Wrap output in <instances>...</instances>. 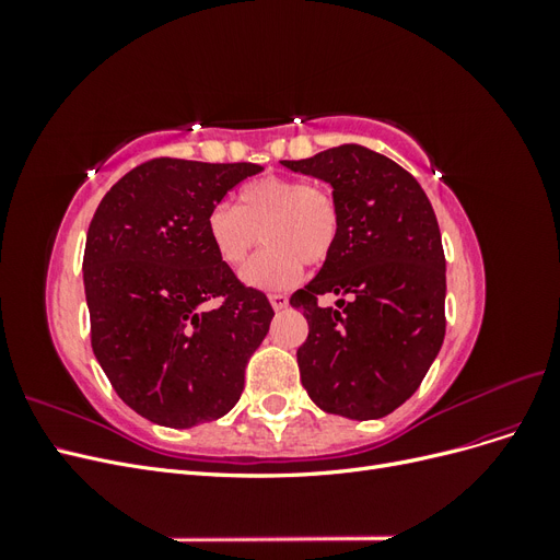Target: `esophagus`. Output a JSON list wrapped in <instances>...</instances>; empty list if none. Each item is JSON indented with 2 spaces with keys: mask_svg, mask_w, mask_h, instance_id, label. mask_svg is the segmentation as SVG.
<instances>
[{
  "mask_svg": "<svg viewBox=\"0 0 560 560\" xmlns=\"http://www.w3.org/2000/svg\"><path fill=\"white\" fill-rule=\"evenodd\" d=\"M268 299H270V306H273L276 311H282V308H287V303H290V299H287L284 294H270Z\"/></svg>",
  "mask_w": 560,
  "mask_h": 560,
  "instance_id": "1",
  "label": "esophagus"
}]
</instances>
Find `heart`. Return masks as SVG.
<instances>
[{
    "label": "heart",
    "mask_w": 560,
    "mask_h": 560,
    "mask_svg": "<svg viewBox=\"0 0 560 560\" xmlns=\"http://www.w3.org/2000/svg\"><path fill=\"white\" fill-rule=\"evenodd\" d=\"M206 231L231 268H241L264 235L266 247L245 266L243 280L266 292L290 290L303 276V264L322 266L334 257L341 208L327 186L266 175L243 186L235 208L217 202Z\"/></svg>",
    "instance_id": "1"
}]
</instances>
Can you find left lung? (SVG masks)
<instances>
[{
	"label": "left lung",
	"mask_w": 560,
	"mask_h": 560,
	"mask_svg": "<svg viewBox=\"0 0 560 560\" xmlns=\"http://www.w3.org/2000/svg\"><path fill=\"white\" fill-rule=\"evenodd\" d=\"M331 184L341 238L290 303L308 319L301 383L322 411L352 420L393 413L425 378L446 334V259L425 191L362 144L282 161ZM322 293L337 306L322 307Z\"/></svg>",
	"instance_id": "obj_1"
}]
</instances>
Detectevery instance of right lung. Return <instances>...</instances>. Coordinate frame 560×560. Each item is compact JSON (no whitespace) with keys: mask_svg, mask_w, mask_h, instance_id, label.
I'll return each mask as SVG.
<instances>
[{"mask_svg":"<svg viewBox=\"0 0 560 560\" xmlns=\"http://www.w3.org/2000/svg\"><path fill=\"white\" fill-rule=\"evenodd\" d=\"M257 163L154 159L100 200L83 252L91 346L116 395L165 428L226 416L273 308L214 252L208 212ZM220 299L208 312L205 303Z\"/></svg>","mask_w":560,"mask_h":560,"instance_id":"right-lung-1","label":"right lung"}]
</instances>
